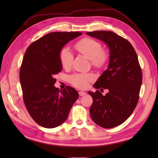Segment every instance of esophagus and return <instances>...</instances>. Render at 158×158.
Segmentation results:
<instances>
[{
    "label": "esophagus",
    "instance_id": "esophagus-1",
    "mask_svg": "<svg viewBox=\"0 0 158 158\" xmlns=\"http://www.w3.org/2000/svg\"><path fill=\"white\" fill-rule=\"evenodd\" d=\"M79 96H83L86 95V93H85V92H82V91H81V92H79Z\"/></svg>",
    "mask_w": 158,
    "mask_h": 158
}]
</instances>
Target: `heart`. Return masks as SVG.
<instances>
[{
    "label": "heart",
    "mask_w": 158,
    "mask_h": 158,
    "mask_svg": "<svg viewBox=\"0 0 158 158\" xmlns=\"http://www.w3.org/2000/svg\"><path fill=\"white\" fill-rule=\"evenodd\" d=\"M75 49L77 53L89 58L95 68H102L108 60V53L102 49L101 43L94 39L85 37L81 39L75 43ZM59 58L63 68L68 69L72 64L73 56L68 48H63L60 51ZM94 79V76L91 73H75L69 77L70 83L79 89L87 88L89 83Z\"/></svg>",
    "instance_id": "b5f03b06"
}]
</instances>
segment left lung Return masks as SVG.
<instances>
[{
  "label": "left lung",
  "mask_w": 158,
  "mask_h": 158,
  "mask_svg": "<svg viewBox=\"0 0 158 158\" xmlns=\"http://www.w3.org/2000/svg\"><path fill=\"white\" fill-rule=\"evenodd\" d=\"M105 42L110 50L109 67L97 80L96 89H108L102 96L99 90L89 92L93 98L90 115L97 125L111 128L121 125L136 108L143 81L141 68L136 53L127 39L106 31L88 32Z\"/></svg>",
  "instance_id": "left-lung-1"
}]
</instances>
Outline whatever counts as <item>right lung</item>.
Wrapping results in <instances>:
<instances>
[{
    "mask_svg": "<svg viewBox=\"0 0 158 158\" xmlns=\"http://www.w3.org/2000/svg\"><path fill=\"white\" fill-rule=\"evenodd\" d=\"M79 32H53L29 45L19 70L23 100L35 122L46 128L61 125L68 117L79 94L70 86L59 90L53 85L62 71L60 51Z\"/></svg>",
    "mask_w": 158,
    "mask_h": 158,
    "instance_id": "right-lung-1",
    "label": "right lung"
}]
</instances>
